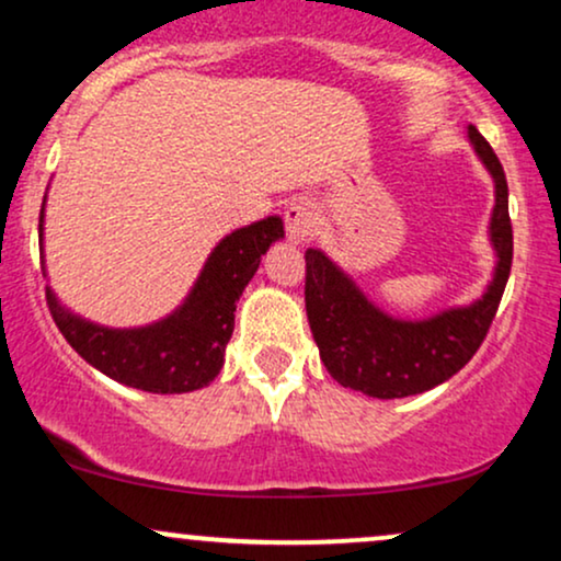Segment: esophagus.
I'll list each match as a JSON object with an SVG mask.
<instances>
[{
  "mask_svg": "<svg viewBox=\"0 0 561 561\" xmlns=\"http://www.w3.org/2000/svg\"><path fill=\"white\" fill-rule=\"evenodd\" d=\"M313 227H317V208H313V203L306 197H295L285 208V229L289 242L311 240Z\"/></svg>",
  "mask_w": 561,
  "mask_h": 561,
  "instance_id": "esophagus-1",
  "label": "esophagus"
}]
</instances>
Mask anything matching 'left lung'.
<instances>
[{
  "label": "left lung",
  "mask_w": 561,
  "mask_h": 561,
  "mask_svg": "<svg viewBox=\"0 0 561 561\" xmlns=\"http://www.w3.org/2000/svg\"><path fill=\"white\" fill-rule=\"evenodd\" d=\"M467 137L491 173L495 195L488 224L495 266L478 300L443 308L427 319L390 317L330 255L317 248L306 250L308 324L321 362L343 388L382 401L420 396L454 377L485 340L512 272L514 244L504 169L478 128L469 126Z\"/></svg>",
  "instance_id": "1"
}]
</instances>
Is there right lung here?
<instances>
[{
	"mask_svg": "<svg viewBox=\"0 0 561 561\" xmlns=\"http://www.w3.org/2000/svg\"><path fill=\"white\" fill-rule=\"evenodd\" d=\"M44 208L47 197L38 216L42 255ZM282 237H285V224L279 216H266L231 231L210 250L182 306L152 324L128 327V330L94 324L62 306L55 289L47 285L49 313L57 330L83 362L115 382L158 396L199 390L214 382L221 371L224 351L234 332L237 300L259 272L261 255Z\"/></svg>",
	"mask_w": 561,
	"mask_h": 561,
	"instance_id": "obj_1",
	"label": "right lung"
}]
</instances>
